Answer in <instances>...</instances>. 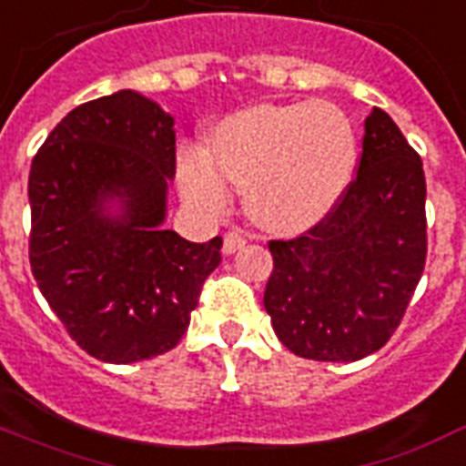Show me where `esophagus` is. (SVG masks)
<instances>
[{
    "instance_id": "esophagus-1",
    "label": "esophagus",
    "mask_w": 466,
    "mask_h": 466,
    "mask_svg": "<svg viewBox=\"0 0 466 466\" xmlns=\"http://www.w3.org/2000/svg\"><path fill=\"white\" fill-rule=\"evenodd\" d=\"M244 244H246V234L241 232V229H229V232L225 234V241H222V251L234 253Z\"/></svg>"
}]
</instances>
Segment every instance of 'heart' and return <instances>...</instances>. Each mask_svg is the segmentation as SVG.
<instances>
[{"label": "heart", "mask_w": 466, "mask_h": 466, "mask_svg": "<svg viewBox=\"0 0 466 466\" xmlns=\"http://www.w3.org/2000/svg\"><path fill=\"white\" fill-rule=\"evenodd\" d=\"M357 136L342 109L328 102L263 105L229 116L218 127L215 153L188 146L179 179L194 206L218 213L246 188L253 220L292 232L320 220L350 184Z\"/></svg>", "instance_id": "obj_1"}]
</instances>
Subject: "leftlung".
I'll return each instance as SVG.
<instances>
[{
    "label": "left lung",
    "instance_id": "obj_1",
    "mask_svg": "<svg viewBox=\"0 0 466 466\" xmlns=\"http://www.w3.org/2000/svg\"><path fill=\"white\" fill-rule=\"evenodd\" d=\"M421 157L380 107L364 122L357 177L313 227L272 239L263 304L287 350L359 361L402 323L426 266Z\"/></svg>",
    "mask_w": 466,
    "mask_h": 466
}]
</instances>
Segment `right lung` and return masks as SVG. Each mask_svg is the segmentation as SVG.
I'll return each mask as SVG.
<instances>
[{"instance_id": "obj_1", "label": "right lung", "mask_w": 466, "mask_h": 466, "mask_svg": "<svg viewBox=\"0 0 466 466\" xmlns=\"http://www.w3.org/2000/svg\"><path fill=\"white\" fill-rule=\"evenodd\" d=\"M177 167L174 119L134 90L83 102L52 128L28 177L30 270L83 351L134 364L179 344L222 239L162 229ZM116 198L112 218L104 203Z\"/></svg>"}]
</instances>
